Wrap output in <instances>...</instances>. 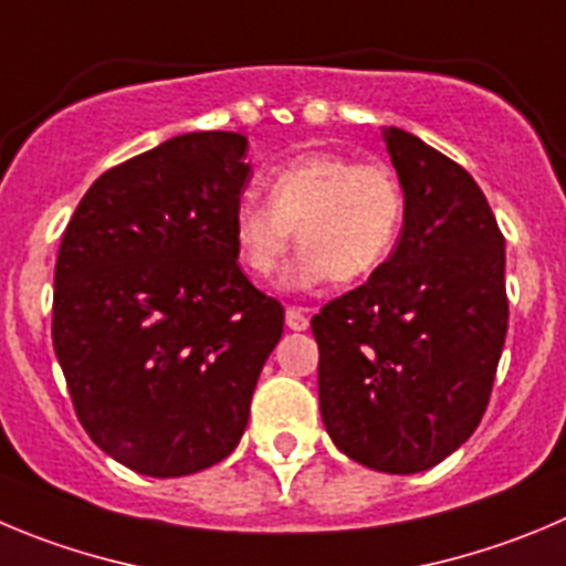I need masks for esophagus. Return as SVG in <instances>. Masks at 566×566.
Instances as JSON below:
<instances>
[{
	"instance_id": "esophagus-1",
	"label": "esophagus",
	"mask_w": 566,
	"mask_h": 566,
	"mask_svg": "<svg viewBox=\"0 0 566 566\" xmlns=\"http://www.w3.org/2000/svg\"><path fill=\"white\" fill-rule=\"evenodd\" d=\"M286 325L292 331H305L308 328V314H305L303 308H286Z\"/></svg>"
}]
</instances>
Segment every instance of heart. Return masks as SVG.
<instances>
[{
    "label": "heart",
    "mask_w": 566,
    "mask_h": 566,
    "mask_svg": "<svg viewBox=\"0 0 566 566\" xmlns=\"http://www.w3.org/2000/svg\"><path fill=\"white\" fill-rule=\"evenodd\" d=\"M269 205L241 199L232 210V247L243 272L272 280L300 241L289 289H314L334 277L356 283L390 258L403 224L396 174L339 154H305L274 170Z\"/></svg>",
    "instance_id": "obj_1"
}]
</instances>
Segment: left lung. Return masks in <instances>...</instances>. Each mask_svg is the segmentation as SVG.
I'll return each instance as SVG.
<instances>
[{
	"mask_svg": "<svg viewBox=\"0 0 566 566\" xmlns=\"http://www.w3.org/2000/svg\"><path fill=\"white\" fill-rule=\"evenodd\" d=\"M403 190L392 255L331 300L319 345V412L339 452L418 474L471 438L507 334L505 238L469 170L403 128H381Z\"/></svg>",
	"mask_w": 566,
	"mask_h": 566,
	"instance_id": "obj_1",
	"label": "left lung"
}]
</instances>
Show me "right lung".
Listing matches in <instances>:
<instances>
[{
  "label": "right lung",
  "instance_id": "right-lung-1",
  "mask_svg": "<svg viewBox=\"0 0 566 566\" xmlns=\"http://www.w3.org/2000/svg\"><path fill=\"white\" fill-rule=\"evenodd\" d=\"M247 137L193 132L106 170L55 261L53 347L77 421L148 476L221 463L241 440L283 305L238 266Z\"/></svg>",
  "mask_w": 566,
  "mask_h": 566
}]
</instances>
